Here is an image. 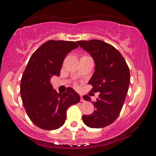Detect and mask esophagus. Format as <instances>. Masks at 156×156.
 Segmentation results:
<instances>
[{
  "label": "esophagus",
  "instance_id": "34e87169",
  "mask_svg": "<svg viewBox=\"0 0 156 156\" xmlns=\"http://www.w3.org/2000/svg\"><path fill=\"white\" fill-rule=\"evenodd\" d=\"M80 102H85V100L83 98V96L80 95Z\"/></svg>",
  "mask_w": 156,
  "mask_h": 156
}]
</instances>
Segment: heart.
<instances>
[{"mask_svg":"<svg viewBox=\"0 0 156 156\" xmlns=\"http://www.w3.org/2000/svg\"><path fill=\"white\" fill-rule=\"evenodd\" d=\"M76 87H78V85H76Z\"/></svg>","mask_w":156,"mask_h":156,"instance_id":"obj_1","label":"heart"}]
</instances>
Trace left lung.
Segmentation results:
<instances>
[{
	"label": "left lung",
	"instance_id": "8db88e82",
	"mask_svg": "<svg viewBox=\"0 0 156 156\" xmlns=\"http://www.w3.org/2000/svg\"><path fill=\"white\" fill-rule=\"evenodd\" d=\"M77 43L94 58L95 71L89 84L93 87L90 92H100L99 98L92 102L95 110L91 115H83L82 119L89 128H104L112 124L120 114L130 83L129 67L119 51L110 44L98 39ZM83 98L91 101L88 95Z\"/></svg>",
	"mask_w": 156,
	"mask_h": 156
}]
</instances>
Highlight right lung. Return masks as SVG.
Instances as JSON below:
<instances>
[{
  "mask_svg": "<svg viewBox=\"0 0 156 156\" xmlns=\"http://www.w3.org/2000/svg\"><path fill=\"white\" fill-rule=\"evenodd\" d=\"M78 47L72 41L49 40L36 50L27 64L21 78V98L28 117L39 128H59L68 108L80 102L79 94L72 88L58 94L51 83L52 76H60L67 53Z\"/></svg>",
  "mask_w": 156,
  "mask_h": 156,
  "instance_id": "1",
  "label": "right lung"
}]
</instances>
